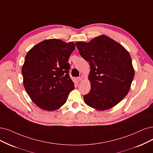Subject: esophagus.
I'll list each match as a JSON object with an SVG mask.
<instances>
[{
    "mask_svg": "<svg viewBox=\"0 0 153 153\" xmlns=\"http://www.w3.org/2000/svg\"><path fill=\"white\" fill-rule=\"evenodd\" d=\"M82 79H83V77H82V76H81V77H77V81L80 82V81H81L82 80Z\"/></svg>",
    "mask_w": 153,
    "mask_h": 153,
    "instance_id": "34e87169",
    "label": "esophagus"
}]
</instances>
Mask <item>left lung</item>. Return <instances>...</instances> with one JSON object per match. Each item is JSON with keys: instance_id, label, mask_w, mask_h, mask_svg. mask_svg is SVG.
<instances>
[{"instance_id": "8db88e82", "label": "left lung", "mask_w": 153, "mask_h": 153, "mask_svg": "<svg viewBox=\"0 0 153 153\" xmlns=\"http://www.w3.org/2000/svg\"><path fill=\"white\" fill-rule=\"evenodd\" d=\"M76 45L91 68V90L84 96V102L100 111L112 108L125 98L131 88L134 77L131 55L122 45L105 35Z\"/></svg>"}]
</instances>
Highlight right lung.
I'll use <instances>...</instances> for the list:
<instances>
[{
	"instance_id": "1",
	"label": "right lung",
	"mask_w": 153,
	"mask_h": 153,
	"mask_svg": "<svg viewBox=\"0 0 153 153\" xmlns=\"http://www.w3.org/2000/svg\"><path fill=\"white\" fill-rule=\"evenodd\" d=\"M73 42L46 39L34 46L25 56L22 75L26 91L34 103L47 111L65 104L74 84L69 72Z\"/></svg>"
}]
</instances>
